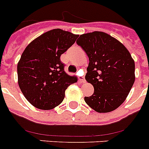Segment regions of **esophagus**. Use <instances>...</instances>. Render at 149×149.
I'll return each mask as SVG.
<instances>
[{"mask_svg":"<svg viewBox=\"0 0 149 149\" xmlns=\"http://www.w3.org/2000/svg\"><path fill=\"white\" fill-rule=\"evenodd\" d=\"M79 82L82 84V83H86V80L82 77H79Z\"/></svg>","mask_w":149,"mask_h":149,"instance_id":"esophagus-1","label":"esophagus"}]
</instances>
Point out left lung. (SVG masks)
Wrapping results in <instances>:
<instances>
[{
	"label": "left lung",
	"instance_id": "left-lung-1",
	"mask_svg": "<svg viewBox=\"0 0 149 149\" xmlns=\"http://www.w3.org/2000/svg\"><path fill=\"white\" fill-rule=\"evenodd\" d=\"M77 44L89 57L85 78L94 93L84 101L98 113H109L125 101L135 81V63L119 41L104 32L82 34Z\"/></svg>",
	"mask_w": 149,
	"mask_h": 149
}]
</instances>
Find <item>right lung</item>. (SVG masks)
<instances>
[{
    "mask_svg": "<svg viewBox=\"0 0 149 149\" xmlns=\"http://www.w3.org/2000/svg\"><path fill=\"white\" fill-rule=\"evenodd\" d=\"M78 35L54 29L32 41L17 65L21 91L33 106L51 110L62 103L65 91L77 81L64 71L60 56L75 42Z\"/></svg>",
    "mask_w": 149,
    "mask_h": 149,
    "instance_id": "add662e5",
    "label": "right lung"
}]
</instances>
